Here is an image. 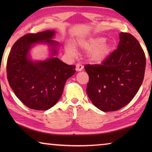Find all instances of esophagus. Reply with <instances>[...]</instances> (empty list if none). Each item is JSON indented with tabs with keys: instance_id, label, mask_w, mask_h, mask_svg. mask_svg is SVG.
Masks as SVG:
<instances>
[{
	"instance_id": "obj_1",
	"label": "esophagus",
	"mask_w": 152,
	"mask_h": 152,
	"mask_svg": "<svg viewBox=\"0 0 152 152\" xmlns=\"http://www.w3.org/2000/svg\"><path fill=\"white\" fill-rule=\"evenodd\" d=\"M84 68V66H83L81 64H76V70L77 71H82Z\"/></svg>"
}]
</instances>
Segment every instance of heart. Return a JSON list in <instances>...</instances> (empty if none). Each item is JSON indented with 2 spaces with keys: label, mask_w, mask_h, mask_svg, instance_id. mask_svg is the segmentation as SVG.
<instances>
[{
  "label": "heart",
  "mask_w": 152,
  "mask_h": 152,
  "mask_svg": "<svg viewBox=\"0 0 152 152\" xmlns=\"http://www.w3.org/2000/svg\"><path fill=\"white\" fill-rule=\"evenodd\" d=\"M81 48L89 52L88 58L94 64H101L106 60L111 50V44L105 41L103 37H93L79 41ZM66 50L70 55H75L76 50L72 45H66Z\"/></svg>",
  "instance_id": "1"
}]
</instances>
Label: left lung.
<instances>
[{"label":"left lung","instance_id":"left-lung-1","mask_svg":"<svg viewBox=\"0 0 152 152\" xmlns=\"http://www.w3.org/2000/svg\"><path fill=\"white\" fill-rule=\"evenodd\" d=\"M118 48L102 64H87V95L101 111H117L128 104L142 84L146 59L138 41L120 32Z\"/></svg>","mask_w":152,"mask_h":152}]
</instances>
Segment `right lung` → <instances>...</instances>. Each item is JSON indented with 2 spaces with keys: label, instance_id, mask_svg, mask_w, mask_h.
Wrapping results in <instances>:
<instances>
[{
  "label": "right lung",
  "instance_id": "right-lung-1",
  "mask_svg": "<svg viewBox=\"0 0 152 152\" xmlns=\"http://www.w3.org/2000/svg\"><path fill=\"white\" fill-rule=\"evenodd\" d=\"M55 30L27 34L12 46L7 61V76L16 96L26 107L38 111L53 107L62 95L66 80L75 73V66L68 65L57 57L59 43L53 40ZM37 43L51 47L52 57L32 61L28 52Z\"/></svg>",
  "mask_w": 152,
  "mask_h": 152
}]
</instances>
